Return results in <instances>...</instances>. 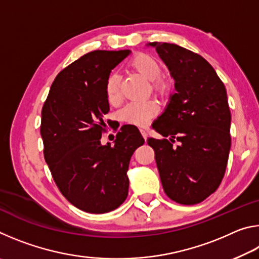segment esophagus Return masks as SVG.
Here are the masks:
<instances>
[{"instance_id": "34e87169", "label": "esophagus", "mask_w": 259, "mask_h": 259, "mask_svg": "<svg viewBox=\"0 0 259 259\" xmlns=\"http://www.w3.org/2000/svg\"><path fill=\"white\" fill-rule=\"evenodd\" d=\"M140 134H142V136L144 137V139H147V137H148V134H147V131L146 130H144V129H140Z\"/></svg>"}]
</instances>
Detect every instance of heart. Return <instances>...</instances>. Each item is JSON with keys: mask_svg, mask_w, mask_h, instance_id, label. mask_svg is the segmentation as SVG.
Masks as SVG:
<instances>
[{"mask_svg": "<svg viewBox=\"0 0 259 259\" xmlns=\"http://www.w3.org/2000/svg\"><path fill=\"white\" fill-rule=\"evenodd\" d=\"M129 66L151 81L153 90L156 93H164L166 84L160 75L162 73L161 64L156 58L147 54H137L128 61ZM121 76L115 72L108 74L105 82V91L108 102L116 104L121 98ZM159 112V106L153 100H143V102L129 103L121 111L122 120L128 123L144 126L146 125L155 114Z\"/></svg>", "mask_w": 259, "mask_h": 259, "instance_id": "1", "label": "heart"}]
</instances>
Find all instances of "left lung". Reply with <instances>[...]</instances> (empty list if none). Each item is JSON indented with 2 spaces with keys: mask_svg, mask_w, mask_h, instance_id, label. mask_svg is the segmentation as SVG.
Segmentation results:
<instances>
[{
  "mask_svg": "<svg viewBox=\"0 0 259 259\" xmlns=\"http://www.w3.org/2000/svg\"><path fill=\"white\" fill-rule=\"evenodd\" d=\"M148 46L168 67L176 93L152 124L165 138H148L147 144L155 152L165 194L181 204L200 203L221 185L229 160L231 112L225 85L200 55L171 43Z\"/></svg>",
  "mask_w": 259,
  "mask_h": 259,
  "instance_id": "obj_1",
  "label": "left lung"
}]
</instances>
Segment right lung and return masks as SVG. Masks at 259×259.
Wrapping results in <instances>:
<instances>
[{
	"label": "right lung",
	"instance_id": "1",
	"mask_svg": "<svg viewBox=\"0 0 259 259\" xmlns=\"http://www.w3.org/2000/svg\"><path fill=\"white\" fill-rule=\"evenodd\" d=\"M129 54L96 50L82 56L56 76L42 108L46 162L61 194L85 212H108L124 202L129 162L144 144L130 125L122 126L113 146L100 143L109 111L105 82Z\"/></svg>",
	"mask_w": 259,
	"mask_h": 259
}]
</instances>
